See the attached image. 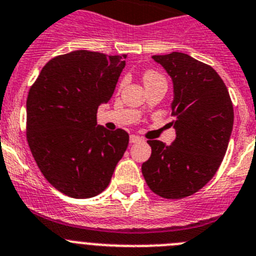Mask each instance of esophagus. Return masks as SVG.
<instances>
[{"label":"esophagus","instance_id":"34e87169","mask_svg":"<svg viewBox=\"0 0 256 256\" xmlns=\"http://www.w3.org/2000/svg\"><path fill=\"white\" fill-rule=\"evenodd\" d=\"M142 138L138 136V135H130V143H138V142H140Z\"/></svg>","mask_w":256,"mask_h":256}]
</instances>
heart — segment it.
I'll return each mask as SVG.
<instances>
[{"mask_svg":"<svg viewBox=\"0 0 256 256\" xmlns=\"http://www.w3.org/2000/svg\"><path fill=\"white\" fill-rule=\"evenodd\" d=\"M143 81H144V85H146V84H150V82L165 81V78H164V76H162L161 73L156 72V70H148L144 72Z\"/></svg>","mask_w":256,"mask_h":256,"instance_id":"1","label":"heart"}]
</instances>
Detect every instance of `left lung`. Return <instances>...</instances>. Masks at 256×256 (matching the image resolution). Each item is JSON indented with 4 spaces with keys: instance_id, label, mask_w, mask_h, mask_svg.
I'll return each instance as SVG.
<instances>
[{
    "instance_id": "1",
    "label": "left lung",
    "mask_w": 256,
    "mask_h": 256,
    "mask_svg": "<svg viewBox=\"0 0 256 256\" xmlns=\"http://www.w3.org/2000/svg\"><path fill=\"white\" fill-rule=\"evenodd\" d=\"M152 58L172 78L176 138L171 146L148 140L152 153L142 172L156 194L180 200L198 192L220 166L233 128V104L212 66L183 52Z\"/></svg>"
}]
</instances>
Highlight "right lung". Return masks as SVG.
Wrapping results in <instances>:
<instances>
[{"label":"right lung","mask_w":256,"mask_h":256,"mask_svg":"<svg viewBox=\"0 0 256 256\" xmlns=\"http://www.w3.org/2000/svg\"><path fill=\"white\" fill-rule=\"evenodd\" d=\"M126 55L76 50L46 63L26 98V140L51 186L73 198L106 190L128 134L96 125L112 98Z\"/></svg>","instance_id":"1"}]
</instances>
